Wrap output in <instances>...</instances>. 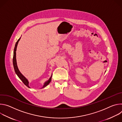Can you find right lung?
<instances>
[{"label":"right lung","instance_id":"add662e5","mask_svg":"<svg viewBox=\"0 0 122 122\" xmlns=\"http://www.w3.org/2000/svg\"><path fill=\"white\" fill-rule=\"evenodd\" d=\"M21 38H20L19 39V40L17 41L16 42L15 45V47L14 49V51H13V67H14V69L15 72L16 73V74H17V75L18 76V77L20 78V79L23 81V82L28 87V88H30V87L29 86V82L28 81V80L26 79V78L20 72L19 69L18 68V66H17V62H16V49H17V45H18V42L20 40ZM51 76L50 78V79L46 81V82H44V85L43 86V87H42V88L45 87L46 86H47L50 82H51Z\"/></svg>","mask_w":122,"mask_h":122}]
</instances>
